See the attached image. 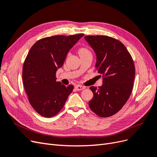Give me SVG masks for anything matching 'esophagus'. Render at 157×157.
<instances>
[{
	"instance_id": "esophagus-1",
	"label": "esophagus",
	"mask_w": 157,
	"mask_h": 157,
	"mask_svg": "<svg viewBox=\"0 0 157 157\" xmlns=\"http://www.w3.org/2000/svg\"><path fill=\"white\" fill-rule=\"evenodd\" d=\"M75 89L77 90H82L85 89V86H81V85H77V86H75Z\"/></svg>"
}]
</instances>
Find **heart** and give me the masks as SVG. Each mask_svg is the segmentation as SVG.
Instances as JSON below:
<instances>
[{
	"label": "heart",
	"instance_id": "heart-1",
	"mask_svg": "<svg viewBox=\"0 0 157 157\" xmlns=\"http://www.w3.org/2000/svg\"><path fill=\"white\" fill-rule=\"evenodd\" d=\"M87 53H90V51L88 50V48H84V47H82V48H80L78 50L79 55H82V54H87Z\"/></svg>",
	"mask_w": 157,
	"mask_h": 157
}]
</instances>
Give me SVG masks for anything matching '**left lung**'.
Returning a JSON list of instances; mask_svg holds the SVG:
<instances>
[{
	"mask_svg": "<svg viewBox=\"0 0 157 157\" xmlns=\"http://www.w3.org/2000/svg\"><path fill=\"white\" fill-rule=\"evenodd\" d=\"M84 39L96 54V68L103 77L101 86L90 88L94 97L89 107L99 117H111L130 96L135 78L134 61L125 46L113 37L90 35Z\"/></svg>",
	"mask_w": 157,
	"mask_h": 157,
	"instance_id": "left-lung-1",
	"label": "left lung"
}]
</instances>
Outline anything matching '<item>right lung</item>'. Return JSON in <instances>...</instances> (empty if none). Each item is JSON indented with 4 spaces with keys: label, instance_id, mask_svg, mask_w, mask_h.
Masks as SVG:
<instances>
[{
    "label": "right lung",
    "instance_id": "obj_1",
    "mask_svg": "<svg viewBox=\"0 0 157 157\" xmlns=\"http://www.w3.org/2000/svg\"><path fill=\"white\" fill-rule=\"evenodd\" d=\"M84 34L56 35L36 41L23 66V83L28 99L36 112L52 117L62 109L73 85L56 81V71L63 65L69 51Z\"/></svg>",
    "mask_w": 157,
    "mask_h": 157
}]
</instances>
